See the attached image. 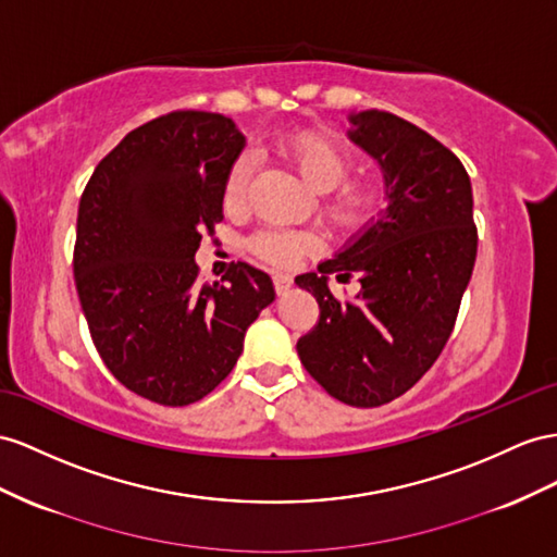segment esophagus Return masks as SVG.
<instances>
[{
    "label": "esophagus",
    "mask_w": 557,
    "mask_h": 557,
    "mask_svg": "<svg viewBox=\"0 0 557 557\" xmlns=\"http://www.w3.org/2000/svg\"><path fill=\"white\" fill-rule=\"evenodd\" d=\"M273 284H275V292L277 294H284L294 284V277L287 275V273H275L273 275Z\"/></svg>",
    "instance_id": "1"
}]
</instances>
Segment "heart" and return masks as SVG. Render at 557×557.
Returning <instances> with one entry per match:
<instances>
[{"mask_svg":"<svg viewBox=\"0 0 557 557\" xmlns=\"http://www.w3.org/2000/svg\"><path fill=\"white\" fill-rule=\"evenodd\" d=\"M277 154L289 162L312 190L320 193V211L338 231H360L381 205V185L374 178H348L350 150L332 134L292 132L277 140ZM251 181L249 157H237L223 183V205L239 209L247 202ZM249 249L273 265H292L310 249V239L282 227H261L249 239Z\"/></svg>","mask_w":557,"mask_h":557,"instance_id":"b5f03b06","label":"heart"}]
</instances>
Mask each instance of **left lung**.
<instances>
[{
    "mask_svg": "<svg viewBox=\"0 0 557 557\" xmlns=\"http://www.w3.org/2000/svg\"><path fill=\"white\" fill-rule=\"evenodd\" d=\"M348 136L383 169L388 209L336 259L298 275L320 306L296 350L336 400L381 407L433 367L451 336L478 256L473 188L449 148L381 110L350 115ZM358 274L363 289L338 302L325 275Z\"/></svg>",
    "mask_w": 557,
    "mask_h": 557,
    "instance_id": "8db88e82",
    "label": "left lung"
}]
</instances>
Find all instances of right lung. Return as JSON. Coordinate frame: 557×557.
Listing matches in <instances>:
<instances>
[{"label": "right lung", "instance_id": "1", "mask_svg": "<svg viewBox=\"0 0 557 557\" xmlns=\"http://www.w3.org/2000/svg\"><path fill=\"white\" fill-rule=\"evenodd\" d=\"M242 148L231 117L174 110L126 134L82 193L79 304L112 376L150 403L209 395L275 298L268 273L249 263H231L213 284L199 282L195 263L202 233L223 221V183Z\"/></svg>", "mask_w": 557, "mask_h": 557}]
</instances>
